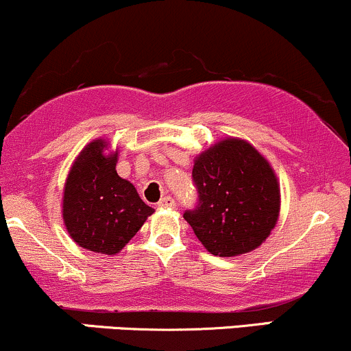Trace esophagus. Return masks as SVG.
<instances>
[{
    "mask_svg": "<svg viewBox=\"0 0 351 351\" xmlns=\"http://www.w3.org/2000/svg\"><path fill=\"white\" fill-rule=\"evenodd\" d=\"M158 206L160 208H175L176 206V201L175 198H171V196H163L162 199L158 201Z\"/></svg>",
    "mask_w": 351,
    "mask_h": 351,
    "instance_id": "1",
    "label": "esophagus"
}]
</instances>
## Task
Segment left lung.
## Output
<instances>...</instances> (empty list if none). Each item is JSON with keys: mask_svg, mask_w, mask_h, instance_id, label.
I'll list each match as a JSON object with an SVG mask.
<instances>
[{"mask_svg": "<svg viewBox=\"0 0 351 351\" xmlns=\"http://www.w3.org/2000/svg\"><path fill=\"white\" fill-rule=\"evenodd\" d=\"M198 199L183 217L201 244L219 257L256 249L276 226L280 189L267 160L237 138L216 143L196 158Z\"/></svg>", "mask_w": 351, "mask_h": 351, "instance_id": "1", "label": "left lung"}]
</instances>
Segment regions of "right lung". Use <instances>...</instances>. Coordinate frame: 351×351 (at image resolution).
<instances>
[{"label":"right lung","instance_id":"obj_1","mask_svg":"<svg viewBox=\"0 0 351 351\" xmlns=\"http://www.w3.org/2000/svg\"><path fill=\"white\" fill-rule=\"evenodd\" d=\"M106 147L104 140H94L72 165L62 216L80 247L110 256L138 232L153 208L143 203L130 181L117 175V155H104Z\"/></svg>","mask_w":351,"mask_h":351}]
</instances>
